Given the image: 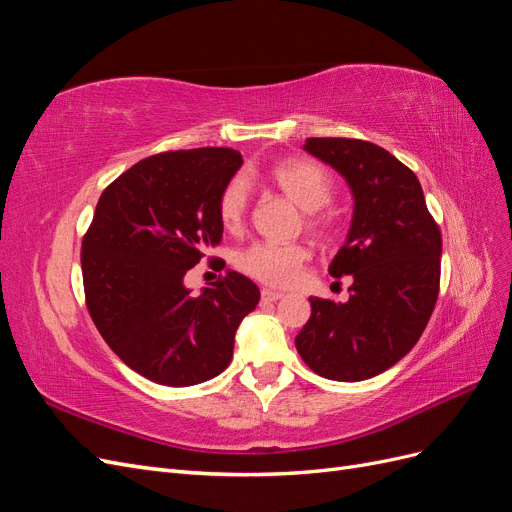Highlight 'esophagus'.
<instances>
[{"label":"esophagus","mask_w":512,"mask_h":512,"mask_svg":"<svg viewBox=\"0 0 512 512\" xmlns=\"http://www.w3.org/2000/svg\"><path fill=\"white\" fill-rule=\"evenodd\" d=\"M260 297H262V301L273 303V301H280V299H284V294H282V292H275V290H271V288H262Z\"/></svg>","instance_id":"34e87169"}]
</instances>
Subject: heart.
I'll return each instance as SVG.
<instances>
[{
  "instance_id": "heart-1",
  "label": "heart",
  "mask_w": 512,
  "mask_h": 512,
  "mask_svg": "<svg viewBox=\"0 0 512 512\" xmlns=\"http://www.w3.org/2000/svg\"><path fill=\"white\" fill-rule=\"evenodd\" d=\"M267 181L286 194L294 205L307 211L305 226L309 232L327 235V220L318 213L333 200V179L318 162L288 158L275 162L267 170ZM247 213V185L243 177H232L218 196V218L228 232H239ZM309 252L303 245L258 241L237 254L235 265L252 280L273 288H288L305 267Z\"/></svg>"
}]
</instances>
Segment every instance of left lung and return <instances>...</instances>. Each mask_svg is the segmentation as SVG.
Returning a JSON list of instances; mask_svg holds the SVG:
<instances>
[{
  "label": "left lung",
  "mask_w": 512,
  "mask_h": 512,
  "mask_svg": "<svg viewBox=\"0 0 512 512\" xmlns=\"http://www.w3.org/2000/svg\"><path fill=\"white\" fill-rule=\"evenodd\" d=\"M354 196L352 224L329 273L352 275L350 299L309 297L294 344L318 376L359 382L393 367L423 335L438 301L442 235L412 170L359 138H307Z\"/></svg>",
  "instance_id": "1"
}]
</instances>
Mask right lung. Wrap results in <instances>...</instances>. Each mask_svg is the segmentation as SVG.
I'll return each mask as SVG.
<instances>
[{
    "instance_id": "1",
    "label": "right lung",
    "mask_w": 512,
    "mask_h": 512,
    "mask_svg": "<svg viewBox=\"0 0 512 512\" xmlns=\"http://www.w3.org/2000/svg\"><path fill=\"white\" fill-rule=\"evenodd\" d=\"M241 164L228 147L164 151L136 162L98 200L81 245L89 316L151 382L190 386L222 374L241 320L258 305V286L237 271L198 297L183 284L222 241L218 196Z\"/></svg>"
}]
</instances>
